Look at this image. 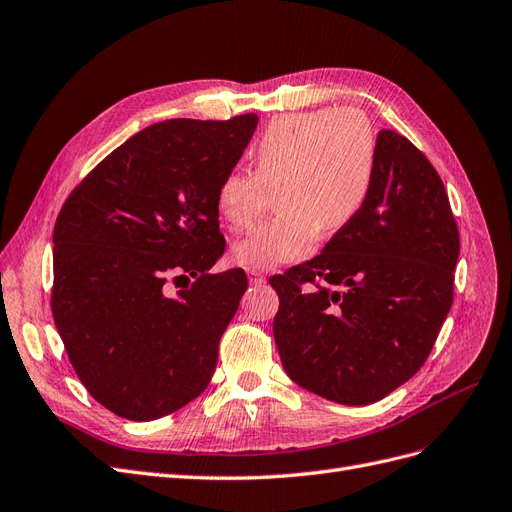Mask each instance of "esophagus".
<instances>
[{
    "instance_id": "34e87169",
    "label": "esophagus",
    "mask_w": 512,
    "mask_h": 512,
    "mask_svg": "<svg viewBox=\"0 0 512 512\" xmlns=\"http://www.w3.org/2000/svg\"><path fill=\"white\" fill-rule=\"evenodd\" d=\"M248 279H250L252 286L264 284V275H262V271H258V269H248Z\"/></svg>"
}]
</instances>
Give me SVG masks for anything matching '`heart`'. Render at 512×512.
Returning a JSON list of instances; mask_svg holds the SVG:
<instances>
[{"label": "heart", "mask_w": 512, "mask_h": 512, "mask_svg": "<svg viewBox=\"0 0 512 512\" xmlns=\"http://www.w3.org/2000/svg\"><path fill=\"white\" fill-rule=\"evenodd\" d=\"M254 171L231 169L218 184V216L248 228L275 190L281 211L233 248L245 269H273L307 258L320 231L339 233L354 220L375 182L377 137L356 108H326L273 120L250 150Z\"/></svg>", "instance_id": "b5f03b06"}]
</instances>
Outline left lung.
Returning <instances> with one entry per match:
<instances>
[{
    "label": "left lung",
    "instance_id": "1",
    "mask_svg": "<svg viewBox=\"0 0 512 512\" xmlns=\"http://www.w3.org/2000/svg\"><path fill=\"white\" fill-rule=\"evenodd\" d=\"M457 256L443 180L407 137L383 129L360 214L322 254L269 279L288 377L339 404L394 392L430 356L453 303Z\"/></svg>",
    "mask_w": 512,
    "mask_h": 512
}]
</instances>
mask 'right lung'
Returning <instances> with one entry per match:
<instances>
[{
  "mask_svg": "<svg viewBox=\"0 0 512 512\" xmlns=\"http://www.w3.org/2000/svg\"><path fill=\"white\" fill-rule=\"evenodd\" d=\"M256 125V114L156 122L105 156L59 211L52 317L86 392L118 417H165L214 375L248 288L241 269L209 273L226 248L216 190Z\"/></svg>",
  "mask_w": 512,
  "mask_h": 512,
  "instance_id": "1",
  "label": "right lung"
}]
</instances>
